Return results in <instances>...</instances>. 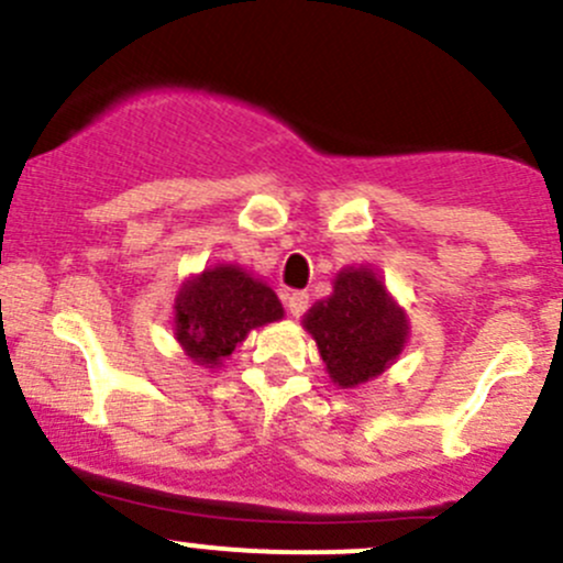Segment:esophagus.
Listing matches in <instances>:
<instances>
[{
  "label": "esophagus",
  "mask_w": 563,
  "mask_h": 563,
  "mask_svg": "<svg viewBox=\"0 0 563 563\" xmlns=\"http://www.w3.org/2000/svg\"><path fill=\"white\" fill-rule=\"evenodd\" d=\"M286 307H288V312L294 314V318H301V314L307 312V307H310V296H307L305 291H294V294H288Z\"/></svg>",
  "instance_id": "1"
}]
</instances>
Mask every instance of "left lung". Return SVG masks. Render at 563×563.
Instances as JSON below:
<instances>
[{
  "instance_id": "1",
  "label": "left lung",
  "mask_w": 563,
  "mask_h": 563,
  "mask_svg": "<svg viewBox=\"0 0 563 563\" xmlns=\"http://www.w3.org/2000/svg\"><path fill=\"white\" fill-rule=\"evenodd\" d=\"M331 382L357 387L393 366L409 336L406 312L368 267H347L333 280V294L305 314Z\"/></svg>"
}]
</instances>
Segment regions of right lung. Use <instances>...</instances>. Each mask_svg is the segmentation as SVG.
I'll return each instance as SVG.
<instances>
[{
    "label": "right lung",
    "instance_id": "add662e5",
    "mask_svg": "<svg viewBox=\"0 0 563 563\" xmlns=\"http://www.w3.org/2000/svg\"><path fill=\"white\" fill-rule=\"evenodd\" d=\"M173 333L197 366L216 368L258 325L283 318L275 291L243 267L219 264L189 277L176 296Z\"/></svg>",
    "mask_w": 563,
    "mask_h": 563
}]
</instances>
